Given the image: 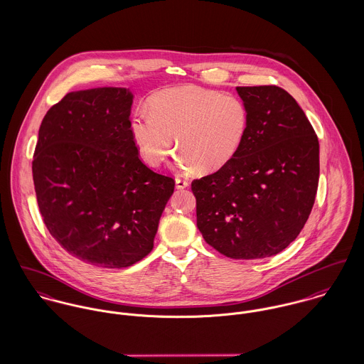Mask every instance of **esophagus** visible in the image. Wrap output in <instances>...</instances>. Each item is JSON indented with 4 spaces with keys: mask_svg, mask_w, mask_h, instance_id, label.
Returning a JSON list of instances; mask_svg holds the SVG:
<instances>
[{
    "mask_svg": "<svg viewBox=\"0 0 364 364\" xmlns=\"http://www.w3.org/2000/svg\"><path fill=\"white\" fill-rule=\"evenodd\" d=\"M175 186H176V189H185L189 186V182L182 178H175Z\"/></svg>",
    "mask_w": 364,
    "mask_h": 364,
    "instance_id": "1",
    "label": "esophagus"
}]
</instances>
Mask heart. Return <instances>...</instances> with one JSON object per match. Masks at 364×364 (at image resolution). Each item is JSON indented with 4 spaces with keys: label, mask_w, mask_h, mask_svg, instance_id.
<instances>
[{
    "label": "heart",
    "mask_w": 364,
    "mask_h": 364,
    "mask_svg": "<svg viewBox=\"0 0 364 364\" xmlns=\"http://www.w3.org/2000/svg\"><path fill=\"white\" fill-rule=\"evenodd\" d=\"M250 129V109L240 97L182 85L150 100V113L132 117L130 130L141 158L153 168L179 150L182 169L220 171L240 153ZM176 146H173V143Z\"/></svg>",
    "instance_id": "obj_1"
}]
</instances>
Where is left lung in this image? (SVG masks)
<instances>
[{"mask_svg": "<svg viewBox=\"0 0 364 364\" xmlns=\"http://www.w3.org/2000/svg\"><path fill=\"white\" fill-rule=\"evenodd\" d=\"M250 109V129L237 156L192 182L198 228L232 259L282 252L311 213L319 144L304 110L274 85L237 87Z\"/></svg>", "mask_w": 364, "mask_h": 364, "instance_id": "8db88e82", "label": "left lung"}]
</instances>
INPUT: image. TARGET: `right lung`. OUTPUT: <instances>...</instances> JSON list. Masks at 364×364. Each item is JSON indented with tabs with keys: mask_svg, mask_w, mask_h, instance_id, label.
Instances as JSON below:
<instances>
[{
	"mask_svg": "<svg viewBox=\"0 0 364 364\" xmlns=\"http://www.w3.org/2000/svg\"><path fill=\"white\" fill-rule=\"evenodd\" d=\"M133 98L122 87L67 94L43 117L32 162L53 238L101 267H127L151 252L175 186L139 158L129 119Z\"/></svg>",
	"mask_w": 364,
	"mask_h": 364,
	"instance_id": "add662e5",
	"label": "right lung"
}]
</instances>
